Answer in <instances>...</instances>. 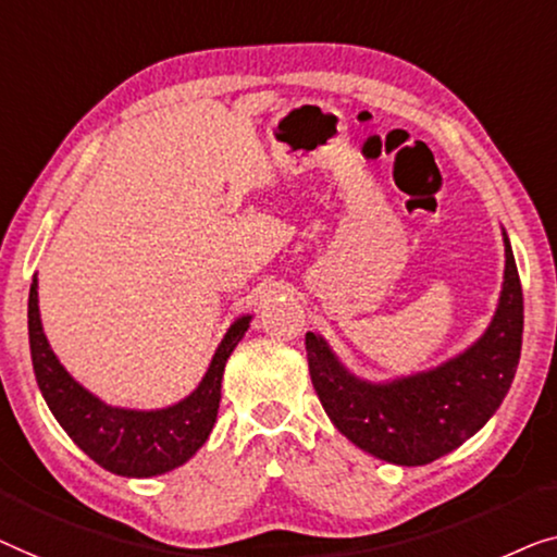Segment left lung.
<instances>
[{
  "label": "left lung",
  "mask_w": 557,
  "mask_h": 557,
  "mask_svg": "<svg viewBox=\"0 0 557 557\" xmlns=\"http://www.w3.org/2000/svg\"><path fill=\"white\" fill-rule=\"evenodd\" d=\"M505 237V282L492 323L465 354L394 381H363L315 333L305 335L310 379L338 432L391 465L421 467L474 436L512 386L522 348V285Z\"/></svg>",
  "instance_id": "obj_1"
}]
</instances>
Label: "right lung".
Instances as JSON below:
<instances>
[{
  "label": "right lung",
  "mask_w": 557,
  "mask_h": 557,
  "mask_svg": "<svg viewBox=\"0 0 557 557\" xmlns=\"http://www.w3.org/2000/svg\"><path fill=\"white\" fill-rule=\"evenodd\" d=\"M249 320L252 315H242L230 325L211 356L207 373L189 396L166 409L136 411L100 401L88 388H83L52 354L42 331L40 305H37V277L29 287L27 302L35 379L52 417L96 465L121 476L166 474L199 451V446L214 429L226 358L245 338Z\"/></svg>",
  "instance_id": "right-lung-1"
}]
</instances>
